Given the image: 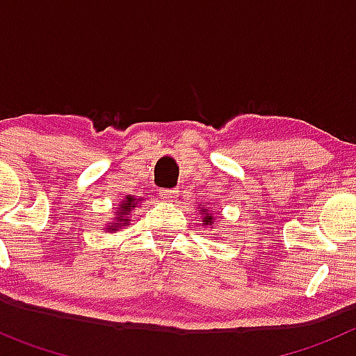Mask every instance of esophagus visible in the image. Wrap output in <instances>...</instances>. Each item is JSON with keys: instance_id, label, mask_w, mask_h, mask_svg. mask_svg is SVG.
<instances>
[{"instance_id": "esophagus-1", "label": "esophagus", "mask_w": 356, "mask_h": 356, "mask_svg": "<svg viewBox=\"0 0 356 356\" xmlns=\"http://www.w3.org/2000/svg\"><path fill=\"white\" fill-rule=\"evenodd\" d=\"M160 197H162L163 201H172L178 197V191H175V188H162V191H160Z\"/></svg>"}]
</instances>
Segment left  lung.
<instances>
[{
	"instance_id": "1",
	"label": "left lung",
	"mask_w": 356,
	"mask_h": 356,
	"mask_svg": "<svg viewBox=\"0 0 356 356\" xmlns=\"http://www.w3.org/2000/svg\"><path fill=\"white\" fill-rule=\"evenodd\" d=\"M200 213H201V225L210 226V228H212L213 222H216V217H213L212 210L207 209V207H201Z\"/></svg>"
}]
</instances>
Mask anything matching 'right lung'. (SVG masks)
<instances>
[{
	"label": "right lung",
	"mask_w": 356,
	"mask_h": 356,
	"mask_svg": "<svg viewBox=\"0 0 356 356\" xmlns=\"http://www.w3.org/2000/svg\"><path fill=\"white\" fill-rule=\"evenodd\" d=\"M140 201H143V197H135L131 196V194H128V196L118 205V209H115L114 212V219L105 226V232L114 234V232H119L121 228L128 226V222L131 221V212H134V209L139 205Z\"/></svg>",
	"instance_id": "1"
}]
</instances>
